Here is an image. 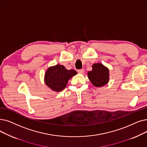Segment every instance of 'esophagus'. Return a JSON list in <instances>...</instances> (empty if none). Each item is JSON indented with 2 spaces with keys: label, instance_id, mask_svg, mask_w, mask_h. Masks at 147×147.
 Segmentation results:
<instances>
[{
  "label": "esophagus",
  "instance_id": "34e87169",
  "mask_svg": "<svg viewBox=\"0 0 147 147\" xmlns=\"http://www.w3.org/2000/svg\"><path fill=\"white\" fill-rule=\"evenodd\" d=\"M78 72L79 73H84V69H78Z\"/></svg>",
  "mask_w": 147,
  "mask_h": 147
}]
</instances>
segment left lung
<instances>
[{
  "instance_id": "obj_1",
  "label": "left lung",
  "mask_w": 147,
  "mask_h": 147,
  "mask_svg": "<svg viewBox=\"0 0 147 147\" xmlns=\"http://www.w3.org/2000/svg\"><path fill=\"white\" fill-rule=\"evenodd\" d=\"M92 71L88 73V78L96 87L105 85L109 82V69L100 63H94L92 66Z\"/></svg>"
}]
</instances>
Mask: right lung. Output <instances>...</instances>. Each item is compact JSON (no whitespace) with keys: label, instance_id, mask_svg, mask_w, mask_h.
<instances>
[{"label":"right lung","instance_id":"add662e5","mask_svg":"<svg viewBox=\"0 0 147 147\" xmlns=\"http://www.w3.org/2000/svg\"><path fill=\"white\" fill-rule=\"evenodd\" d=\"M77 74L74 69H67L61 65L50 67L45 74L46 84L54 91L59 92L64 89L68 80Z\"/></svg>","mask_w":147,"mask_h":147}]
</instances>
